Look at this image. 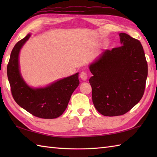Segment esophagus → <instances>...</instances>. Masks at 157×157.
<instances>
[{"instance_id":"esophagus-1","label":"esophagus","mask_w":157,"mask_h":157,"mask_svg":"<svg viewBox=\"0 0 157 157\" xmlns=\"http://www.w3.org/2000/svg\"><path fill=\"white\" fill-rule=\"evenodd\" d=\"M79 76H80V78H81L82 80H84V81H86V79H88V74H87V73L85 72V71H82L80 73Z\"/></svg>"}]
</instances>
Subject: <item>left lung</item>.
Instances as JSON below:
<instances>
[{
  "label": "left lung",
  "mask_w": 157,
  "mask_h": 157,
  "mask_svg": "<svg viewBox=\"0 0 157 157\" xmlns=\"http://www.w3.org/2000/svg\"><path fill=\"white\" fill-rule=\"evenodd\" d=\"M122 46L106 50L90 65L92 102L105 116L124 115L144 93L148 64L140 42L120 33Z\"/></svg>",
  "instance_id": "left-lung-1"
}]
</instances>
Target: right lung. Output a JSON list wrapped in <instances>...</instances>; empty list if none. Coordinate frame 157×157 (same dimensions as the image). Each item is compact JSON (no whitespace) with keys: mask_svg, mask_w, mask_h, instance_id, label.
<instances>
[{"mask_svg":"<svg viewBox=\"0 0 157 157\" xmlns=\"http://www.w3.org/2000/svg\"><path fill=\"white\" fill-rule=\"evenodd\" d=\"M28 34L13 48L7 65V76L15 101L34 116L55 119L65 111L72 93L79 84V73L52 83L45 88H32L23 80L19 71V54L30 37Z\"/></svg>","mask_w":157,"mask_h":157,"instance_id":"1","label":"right lung"}]
</instances>
